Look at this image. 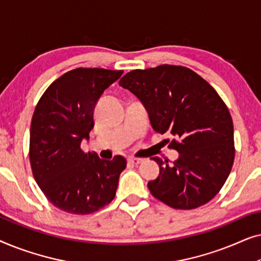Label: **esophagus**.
<instances>
[{
  "label": "esophagus",
  "mask_w": 261,
  "mask_h": 261,
  "mask_svg": "<svg viewBox=\"0 0 261 261\" xmlns=\"http://www.w3.org/2000/svg\"><path fill=\"white\" fill-rule=\"evenodd\" d=\"M142 162H144V159L141 158H134V156L128 158V163L132 164V165H139V164H141Z\"/></svg>",
  "instance_id": "obj_1"
}]
</instances>
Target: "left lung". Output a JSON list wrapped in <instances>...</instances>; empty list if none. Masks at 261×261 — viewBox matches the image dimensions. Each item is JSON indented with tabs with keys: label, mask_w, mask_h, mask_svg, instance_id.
Returning a JSON list of instances; mask_svg holds the SVG:
<instances>
[{
	"label": "left lung",
	"mask_w": 261,
	"mask_h": 261,
	"mask_svg": "<svg viewBox=\"0 0 261 261\" xmlns=\"http://www.w3.org/2000/svg\"><path fill=\"white\" fill-rule=\"evenodd\" d=\"M142 102L153 129L172 134L176 162L158 156L159 176L148 181L156 199L171 208L196 209L215 197L234 163L233 120L208 82L190 69L159 65L133 70L120 80Z\"/></svg>",
	"instance_id": "8db88e82"
}]
</instances>
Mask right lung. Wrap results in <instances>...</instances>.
Listing matches in <instances>:
<instances>
[{"mask_svg":"<svg viewBox=\"0 0 261 261\" xmlns=\"http://www.w3.org/2000/svg\"><path fill=\"white\" fill-rule=\"evenodd\" d=\"M122 73L77 67L53 82L35 107L30 138L32 172L46 198L63 212L88 215L115 197L126 159L87 154L81 142L94 128L98 98Z\"/></svg>","mask_w":261,"mask_h":261,"instance_id":"right-lung-1","label":"right lung"}]
</instances>
